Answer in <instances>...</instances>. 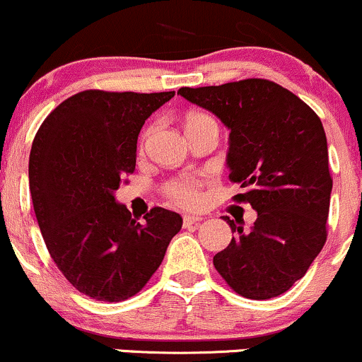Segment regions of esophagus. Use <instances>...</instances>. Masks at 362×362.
I'll return each instance as SVG.
<instances>
[{
  "instance_id": "esophagus-1",
  "label": "esophagus",
  "mask_w": 362,
  "mask_h": 362,
  "mask_svg": "<svg viewBox=\"0 0 362 362\" xmlns=\"http://www.w3.org/2000/svg\"><path fill=\"white\" fill-rule=\"evenodd\" d=\"M199 221H202L201 216H195V214H185L184 216V226H190V224H197Z\"/></svg>"
}]
</instances>
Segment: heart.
Instances as JSON below:
<instances>
[{
    "instance_id": "heart-1",
    "label": "heart",
    "mask_w": 362,
    "mask_h": 362,
    "mask_svg": "<svg viewBox=\"0 0 362 362\" xmlns=\"http://www.w3.org/2000/svg\"><path fill=\"white\" fill-rule=\"evenodd\" d=\"M204 117V115L197 114L192 115L189 120ZM168 195L172 201H175L180 206H194L197 204L201 195H199V180L194 177H180L175 182L168 185Z\"/></svg>"
}]
</instances>
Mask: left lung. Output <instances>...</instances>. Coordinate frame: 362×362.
Listing matches in <instances>:
<instances>
[{"label":"left lung","instance_id":"obj_1","mask_svg":"<svg viewBox=\"0 0 362 362\" xmlns=\"http://www.w3.org/2000/svg\"><path fill=\"white\" fill-rule=\"evenodd\" d=\"M178 95L228 127L226 167L245 187L235 199L257 211L248 233L223 216L238 235L214 255L216 271L245 298L279 296L305 276L327 240L332 178L322 120L289 90L260 78Z\"/></svg>","mask_w":362,"mask_h":362}]
</instances>
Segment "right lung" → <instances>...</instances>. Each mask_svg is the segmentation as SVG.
I'll use <instances>...</instances> for the list:
<instances>
[{
	"label": "right lung",
	"mask_w": 362,
	"mask_h": 362,
	"mask_svg": "<svg viewBox=\"0 0 362 362\" xmlns=\"http://www.w3.org/2000/svg\"><path fill=\"white\" fill-rule=\"evenodd\" d=\"M173 95L81 91L47 115L32 143L28 182L44 242L66 279L93 300L139 293L182 228V216L163 207L138 223L115 199L136 168L144 120Z\"/></svg>",
	"instance_id": "right-lung-1"
}]
</instances>
